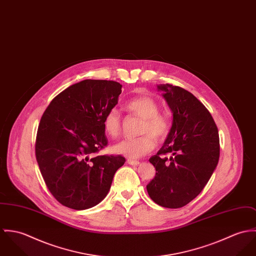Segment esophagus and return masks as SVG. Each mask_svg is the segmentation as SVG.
<instances>
[{"label": "esophagus", "instance_id": "34e87169", "mask_svg": "<svg viewBox=\"0 0 256 256\" xmlns=\"http://www.w3.org/2000/svg\"><path fill=\"white\" fill-rule=\"evenodd\" d=\"M128 163L132 166H138L140 164L138 160H134V159H128Z\"/></svg>", "mask_w": 256, "mask_h": 256}]
</instances>
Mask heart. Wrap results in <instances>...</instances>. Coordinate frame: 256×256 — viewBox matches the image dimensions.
<instances>
[{
	"label": "heart",
	"instance_id": "obj_1",
	"mask_svg": "<svg viewBox=\"0 0 256 256\" xmlns=\"http://www.w3.org/2000/svg\"><path fill=\"white\" fill-rule=\"evenodd\" d=\"M126 109L142 118L140 132L143 134L138 138L124 140L113 147L114 153L128 158H140L151 152L156 145L155 138L162 140L169 134L170 118L159 113L158 102L150 96L136 97L126 103ZM104 130L106 134L116 138L120 130V116L116 109H111L104 118Z\"/></svg>",
	"mask_w": 256,
	"mask_h": 256
}]
</instances>
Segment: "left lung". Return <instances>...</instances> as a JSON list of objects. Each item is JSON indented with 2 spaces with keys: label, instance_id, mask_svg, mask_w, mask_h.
Masks as SVG:
<instances>
[{
  "label": "left lung",
  "instance_id": "left-lung-1",
  "mask_svg": "<svg viewBox=\"0 0 256 256\" xmlns=\"http://www.w3.org/2000/svg\"><path fill=\"white\" fill-rule=\"evenodd\" d=\"M157 87L172 113V124L162 148L149 159L156 176L146 188L158 205L180 208L198 196L216 169L219 134L212 116L194 94L168 84Z\"/></svg>",
  "mask_w": 256,
  "mask_h": 256
}]
</instances>
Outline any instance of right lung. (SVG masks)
I'll return each mask as SVG.
<instances>
[{
  "label": "right lung",
  "mask_w": 256,
  "mask_h": 256,
  "mask_svg": "<svg viewBox=\"0 0 256 256\" xmlns=\"http://www.w3.org/2000/svg\"><path fill=\"white\" fill-rule=\"evenodd\" d=\"M122 84L86 80L57 95L41 118L35 143L44 182L58 201L74 210L100 203L126 159L95 155L108 144L104 118L118 104Z\"/></svg>",
  "instance_id": "1"
}]
</instances>
